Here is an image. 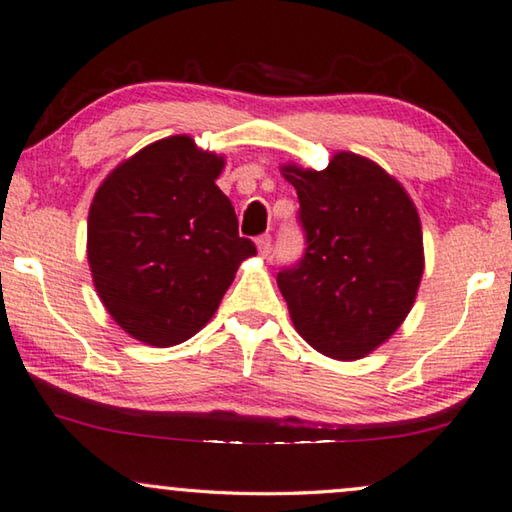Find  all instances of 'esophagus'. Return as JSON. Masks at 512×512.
Segmentation results:
<instances>
[{"mask_svg":"<svg viewBox=\"0 0 512 512\" xmlns=\"http://www.w3.org/2000/svg\"><path fill=\"white\" fill-rule=\"evenodd\" d=\"M256 247H258V254H261L263 258L270 256V251H272V238H270V236H258V238H256Z\"/></svg>","mask_w":512,"mask_h":512,"instance_id":"1","label":"esophagus"}]
</instances>
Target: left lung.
Instances as JSON below:
<instances>
[{
	"label": "left lung",
	"mask_w": 512,
	"mask_h": 512,
	"mask_svg": "<svg viewBox=\"0 0 512 512\" xmlns=\"http://www.w3.org/2000/svg\"><path fill=\"white\" fill-rule=\"evenodd\" d=\"M306 233L301 261L276 283L308 345L358 360L383 345L415 304L424 272L422 224L413 199L383 167L351 152L322 172L283 165Z\"/></svg>",
	"instance_id": "left-lung-1"
}]
</instances>
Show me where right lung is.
Returning a JSON list of instances; mask_svg holds the SVG:
<instances>
[{"mask_svg":"<svg viewBox=\"0 0 512 512\" xmlns=\"http://www.w3.org/2000/svg\"><path fill=\"white\" fill-rule=\"evenodd\" d=\"M222 167L190 136H170L117 165L95 192L92 281L113 320L145 345L172 347L204 329L256 254L215 186Z\"/></svg>","mask_w":512,"mask_h":512,"instance_id":"add662e5","label":"right lung"}]
</instances>
